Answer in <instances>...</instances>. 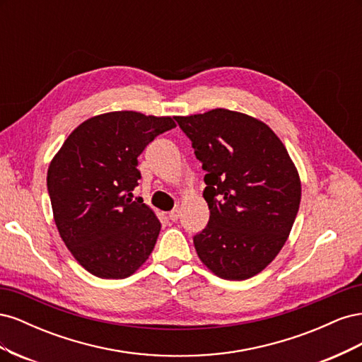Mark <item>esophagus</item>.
<instances>
[{
	"instance_id": "esophagus-1",
	"label": "esophagus",
	"mask_w": 362,
	"mask_h": 362,
	"mask_svg": "<svg viewBox=\"0 0 362 362\" xmlns=\"http://www.w3.org/2000/svg\"><path fill=\"white\" fill-rule=\"evenodd\" d=\"M180 216H181L180 208H173V210L169 213V218H170L172 222H177L178 218H180Z\"/></svg>"
}]
</instances>
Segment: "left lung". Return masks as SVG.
<instances>
[{"label": "left lung", "mask_w": 362, "mask_h": 362, "mask_svg": "<svg viewBox=\"0 0 362 362\" xmlns=\"http://www.w3.org/2000/svg\"><path fill=\"white\" fill-rule=\"evenodd\" d=\"M206 172L210 221L193 237L214 275L243 281L279 254L300 204V178L279 137L261 120L214 108L177 116Z\"/></svg>", "instance_id": "1"}]
</instances>
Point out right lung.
<instances>
[{
    "mask_svg": "<svg viewBox=\"0 0 362 362\" xmlns=\"http://www.w3.org/2000/svg\"><path fill=\"white\" fill-rule=\"evenodd\" d=\"M173 119L112 112L76 127L48 168L54 222L74 258L104 279L127 278L156 246L161 223L141 198L137 157Z\"/></svg>",
    "mask_w": 362,
    "mask_h": 362,
    "instance_id": "add662e5",
    "label": "right lung"
}]
</instances>
